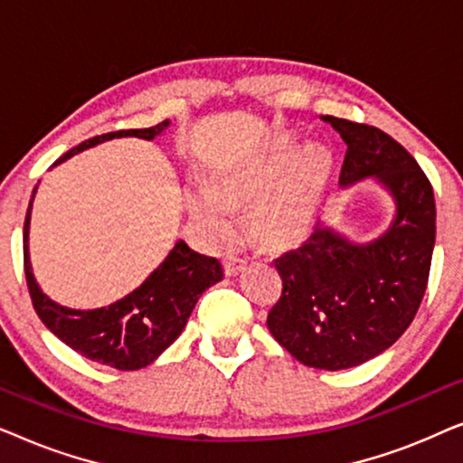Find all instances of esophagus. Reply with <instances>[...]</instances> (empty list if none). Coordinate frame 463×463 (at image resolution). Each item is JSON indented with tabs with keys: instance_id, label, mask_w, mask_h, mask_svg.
<instances>
[{
	"instance_id": "esophagus-1",
	"label": "esophagus",
	"mask_w": 463,
	"mask_h": 463,
	"mask_svg": "<svg viewBox=\"0 0 463 463\" xmlns=\"http://www.w3.org/2000/svg\"><path fill=\"white\" fill-rule=\"evenodd\" d=\"M244 263H246V259H244V257H240V255H236V252H233V255H227V257H225V261H223L225 274H227V276H236L238 271L244 268Z\"/></svg>"
}]
</instances>
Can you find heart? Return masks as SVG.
Masks as SVG:
<instances>
[{"label":"heart","mask_w":463,"mask_h":463,"mask_svg":"<svg viewBox=\"0 0 463 463\" xmlns=\"http://www.w3.org/2000/svg\"><path fill=\"white\" fill-rule=\"evenodd\" d=\"M293 151V143L282 141L268 160L219 175L214 187L195 185L187 195L195 221L213 238L225 240L233 232V208L252 204V225L265 242L299 238L318 204L331 154L309 145L288 164Z\"/></svg>","instance_id":"obj_1"}]
</instances>
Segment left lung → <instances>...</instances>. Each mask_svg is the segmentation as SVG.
Returning <instances> with one entry per match:
<instances>
[{
  "label": "left lung",
  "mask_w": 463,
  "mask_h": 463,
  "mask_svg": "<svg viewBox=\"0 0 463 463\" xmlns=\"http://www.w3.org/2000/svg\"><path fill=\"white\" fill-rule=\"evenodd\" d=\"M347 145L341 185L375 176L396 198L385 236L356 246L316 225L274 265L282 295L268 328L290 356L325 371L350 369L394 344L428 288L436 240L432 183L415 157L383 130L326 116Z\"/></svg>",
  "instance_id": "1"
}]
</instances>
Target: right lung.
Listing matches in <instances>:
<instances>
[{"label":"right lung","mask_w":463,"mask_h":463,"mask_svg":"<svg viewBox=\"0 0 463 463\" xmlns=\"http://www.w3.org/2000/svg\"><path fill=\"white\" fill-rule=\"evenodd\" d=\"M166 126L168 119L151 126V128L118 130L92 137L80 143L78 147L69 149L54 164H61L81 149L116 137H138L151 141ZM31 202L23 232L24 278H27L31 301H33L40 320L62 344L99 364L119 371H137L154 363L185 328L189 314L198 303L200 295L223 278L219 259L200 255L189 249L185 242H179L170 250L166 261L141 287L126 295L124 299L111 303L109 307L88 309V312L62 307L42 293L31 274L27 244Z\"/></svg>","instance_id":"1"}]
</instances>
